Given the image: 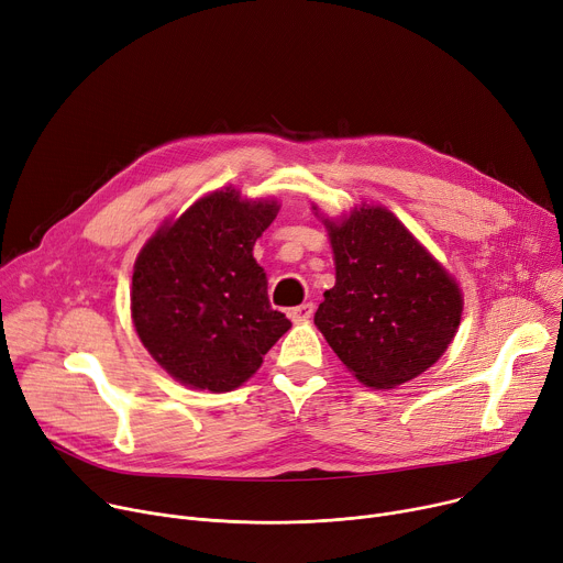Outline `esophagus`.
Masks as SVG:
<instances>
[{"label": "esophagus", "mask_w": 563, "mask_h": 563, "mask_svg": "<svg viewBox=\"0 0 563 563\" xmlns=\"http://www.w3.org/2000/svg\"><path fill=\"white\" fill-rule=\"evenodd\" d=\"M313 311H316V307L311 305V301H307V305H299V307L290 309V311H288V318H290L292 322H307V320H311Z\"/></svg>", "instance_id": "34e87169"}]
</instances>
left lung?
<instances>
[{
    "mask_svg": "<svg viewBox=\"0 0 563 563\" xmlns=\"http://www.w3.org/2000/svg\"><path fill=\"white\" fill-rule=\"evenodd\" d=\"M324 225L335 286L324 290L316 327L342 365L387 390L438 363L462 318V292L446 268L385 207L363 205Z\"/></svg>",
    "mask_w": 563,
    "mask_h": 563,
    "instance_id": "8db88e82",
    "label": "left lung"
}]
</instances>
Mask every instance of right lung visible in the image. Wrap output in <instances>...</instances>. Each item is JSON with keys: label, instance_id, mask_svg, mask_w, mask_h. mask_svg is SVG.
<instances>
[{"label": "right lung", "instance_id": "1", "mask_svg": "<svg viewBox=\"0 0 563 563\" xmlns=\"http://www.w3.org/2000/svg\"><path fill=\"white\" fill-rule=\"evenodd\" d=\"M275 200L232 187L196 200L142 247L131 311L148 354L176 380L230 393L264 363L290 320L268 299L252 247L275 221Z\"/></svg>", "mask_w": 563, "mask_h": 563}]
</instances>
